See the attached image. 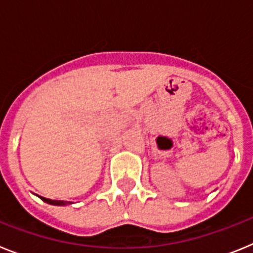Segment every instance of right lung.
I'll return each mask as SVG.
<instances>
[{
	"label": "right lung",
	"mask_w": 253,
	"mask_h": 253,
	"mask_svg": "<svg viewBox=\"0 0 253 253\" xmlns=\"http://www.w3.org/2000/svg\"><path fill=\"white\" fill-rule=\"evenodd\" d=\"M40 199H42V200H44L45 203H48V204H53V205H67L68 204V202H62V200H51V199L43 198V196H40Z\"/></svg>",
	"instance_id": "add662e5"
}]
</instances>
